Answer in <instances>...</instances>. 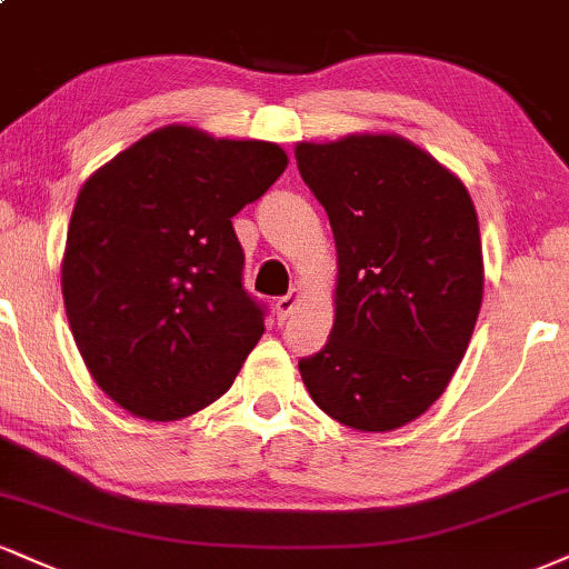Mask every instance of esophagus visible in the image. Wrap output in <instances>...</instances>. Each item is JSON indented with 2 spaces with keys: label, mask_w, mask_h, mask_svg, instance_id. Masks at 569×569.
<instances>
[{
  "label": "esophagus",
  "mask_w": 569,
  "mask_h": 569,
  "mask_svg": "<svg viewBox=\"0 0 569 569\" xmlns=\"http://www.w3.org/2000/svg\"><path fill=\"white\" fill-rule=\"evenodd\" d=\"M297 302H299V291H297V289L286 293V297H278V302H276L278 318H280V320L289 318V315L293 312V307H297Z\"/></svg>",
  "instance_id": "obj_1"
}]
</instances>
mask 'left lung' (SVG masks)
Here are the masks:
<instances>
[{
  "mask_svg": "<svg viewBox=\"0 0 569 569\" xmlns=\"http://www.w3.org/2000/svg\"><path fill=\"white\" fill-rule=\"evenodd\" d=\"M297 167L339 257L331 337L299 371L331 419L389 432L419 419L467 355L485 283L475 203L395 134L299 142Z\"/></svg>",
  "mask_w": 569,
  "mask_h": 569,
  "instance_id": "obj_1",
  "label": "left lung"
}]
</instances>
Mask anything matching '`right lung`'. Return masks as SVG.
Masks as SVG:
<instances>
[{
    "mask_svg": "<svg viewBox=\"0 0 569 569\" xmlns=\"http://www.w3.org/2000/svg\"><path fill=\"white\" fill-rule=\"evenodd\" d=\"M286 163L276 142L163 127L84 182L63 302L89 373L129 413L174 421L211 406L254 350L267 307L243 289L232 217Z\"/></svg>",
    "mask_w": 569,
    "mask_h": 569,
    "instance_id": "1",
    "label": "right lung"
}]
</instances>
